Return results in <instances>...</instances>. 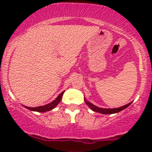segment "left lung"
<instances>
[{
  "mask_svg": "<svg viewBox=\"0 0 152 152\" xmlns=\"http://www.w3.org/2000/svg\"><path fill=\"white\" fill-rule=\"evenodd\" d=\"M85 102L86 103V104L89 107H90V109H91L94 112H96V113H102V114H113V113H119L120 111H121V110H124V109H126V107H128L129 106L132 104L131 103H129L127 104L125 106H123V107H119V108H115V109H103V108H99V107H96V106L92 104L91 103H90L89 102H87L86 99H85Z\"/></svg>",
  "mask_w": 152,
  "mask_h": 152,
  "instance_id": "left-lung-1",
  "label": "left lung"
}]
</instances>
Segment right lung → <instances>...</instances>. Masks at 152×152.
<instances>
[{
    "label": "right lung",
    "mask_w": 152,
    "mask_h": 152,
    "mask_svg": "<svg viewBox=\"0 0 152 152\" xmlns=\"http://www.w3.org/2000/svg\"><path fill=\"white\" fill-rule=\"evenodd\" d=\"M63 93H64V91L62 92V93H61L53 102H51V103L50 104H48L46 105L40 106V107H25L26 108L28 109V110H31V111L40 112V113H44V112L49 111V110H52V109H53L54 107H56L58 104L60 102L61 99H62Z\"/></svg>",
    "instance_id": "add662e5"
}]
</instances>
